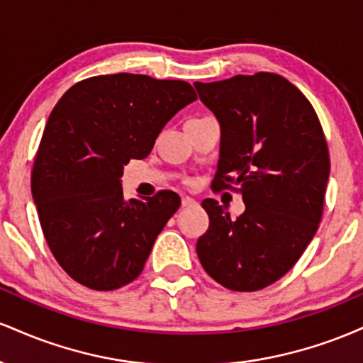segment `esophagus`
<instances>
[{
	"mask_svg": "<svg viewBox=\"0 0 363 363\" xmlns=\"http://www.w3.org/2000/svg\"><path fill=\"white\" fill-rule=\"evenodd\" d=\"M196 201L189 196H182V206H194Z\"/></svg>",
	"mask_w": 363,
	"mask_h": 363,
	"instance_id": "34e87169",
	"label": "esophagus"
}]
</instances>
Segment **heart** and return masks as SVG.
I'll use <instances>...</instances> for the list:
<instances>
[{
	"label": "heart",
	"mask_w": 363,
	"mask_h": 363,
	"mask_svg": "<svg viewBox=\"0 0 363 363\" xmlns=\"http://www.w3.org/2000/svg\"><path fill=\"white\" fill-rule=\"evenodd\" d=\"M191 121H193V119H191Z\"/></svg>",
	"instance_id": "obj_1"
}]
</instances>
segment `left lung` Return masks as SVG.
Instances as JSON below:
<instances>
[{
    "mask_svg": "<svg viewBox=\"0 0 363 363\" xmlns=\"http://www.w3.org/2000/svg\"><path fill=\"white\" fill-rule=\"evenodd\" d=\"M220 123L213 186L242 194L237 220L208 198L210 227L196 244L205 272L235 291H254L285 274L314 237L323 215L329 153L314 107L274 73L194 83Z\"/></svg>",
    "mask_w": 363,
    "mask_h": 363,
    "instance_id": "obj_1",
    "label": "left lung"
}]
</instances>
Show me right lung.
Wrapping results in <instances>:
<instances>
[{"instance_id":"add662e5","label":"right lung","mask_w":363,"mask_h":363,"mask_svg":"<svg viewBox=\"0 0 363 363\" xmlns=\"http://www.w3.org/2000/svg\"><path fill=\"white\" fill-rule=\"evenodd\" d=\"M196 91L182 80L101 74L78 82L45 124L32 196L52 256L74 281L116 290L143 272L157 235L181 206L172 191L126 201L124 165L148 157Z\"/></svg>"}]
</instances>
